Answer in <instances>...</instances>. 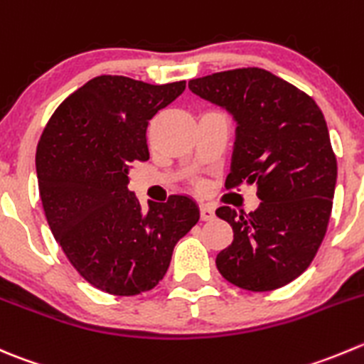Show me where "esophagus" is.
Segmentation results:
<instances>
[{"instance_id": "1", "label": "esophagus", "mask_w": 364, "mask_h": 364, "mask_svg": "<svg viewBox=\"0 0 364 364\" xmlns=\"http://www.w3.org/2000/svg\"><path fill=\"white\" fill-rule=\"evenodd\" d=\"M200 218L203 220H211L215 217V210L210 206V204H200Z\"/></svg>"}]
</instances>
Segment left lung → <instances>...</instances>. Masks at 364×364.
I'll return each instance as SVG.
<instances>
[{
	"mask_svg": "<svg viewBox=\"0 0 364 364\" xmlns=\"http://www.w3.org/2000/svg\"><path fill=\"white\" fill-rule=\"evenodd\" d=\"M193 94L225 108L236 121L225 188L257 186V210L215 213L232 228L217 254L225 281L270 291L311 264L333 210L338 165L322 110L313 97L259 67L222 70L190 80Z\"/></svg>",
	"mask_w": 364,
	"mask_h": 364,
	"instance_id": "8db88e82",
	"label": "left lung"
}]
</instances>
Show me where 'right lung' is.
Returning <instances> with one entry per match:
<instances>
[{
    "mask_svg": "<svg viewBox=\"0 0 364 364\" xmlns=\"http://www.w3.org/2000/svg\"><path fill=\"white\" fill-rule=\"evenodd\" d=\"M186 81L151 85L103 74L55 110L35 154L49 229L81 277L110 295H139L164 279L179 238L199 220L190 197L142 211L129 168L149 160V121Z\"/></svg>",
    "mask_w": 364,
    "mask_h": 364,
    "instance_id": "1",
    "label": "right lung"
}]
</instances>
